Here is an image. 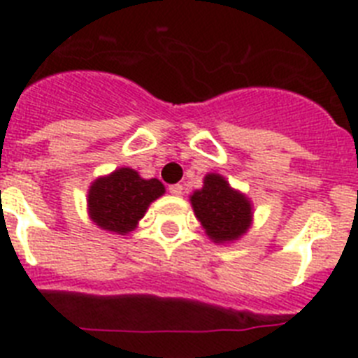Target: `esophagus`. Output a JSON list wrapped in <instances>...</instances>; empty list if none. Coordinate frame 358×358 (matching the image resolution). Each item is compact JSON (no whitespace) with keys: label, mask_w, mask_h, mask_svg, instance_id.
Returning <instances> with one entry per match:
<instances>
[{"label":"esophagus","mask_w":358,"mask_h":358,"mask_svg":"<svg viewBox=\"0 0 358 358\" xmlns=\"http://www.w3.org/2000/svg\"><path fill=\"white\" fill-rule=\"evenodd\" d=\"M168 192L172 195H181L182 194V186L181 185H172V186H168Z\"/></svg>","instance_id":"obj_1"}]
</instances>
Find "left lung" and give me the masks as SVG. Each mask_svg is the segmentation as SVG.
<instances>
[{"mask_svg": "<svg viewBox=\"0 0 358 358\" xmlns=\"http://www.w3.org/2000/svg\"><path fill=\"white\" fill-rule=\"evenodd\" d=\"M195 217L213 243H234L252 224V203L219 173L204 177L201 190L190 195Z\"/></svg>", "mask_w": 358, "mask_h": 358, "instance_id": "1", "label": "left lung"}]
</instances>
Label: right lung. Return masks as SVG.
<instances>
[{"mask_svg":"<svg viewBox=\"0 0 358 358\" xmlns=\"http://www.w3.org/2000/svg\"><path fill=\"white\" fill-rule=\"evenodd\" d=\"M163 194L159 179H143L132 168H119L90 185L88 215L103 230L124 235L136 230L150 203Z\"/></svg>","mask_w":358,"mask_h":358,"instance_id":"right-lung-1","label":"right lung"}]
</instances>
